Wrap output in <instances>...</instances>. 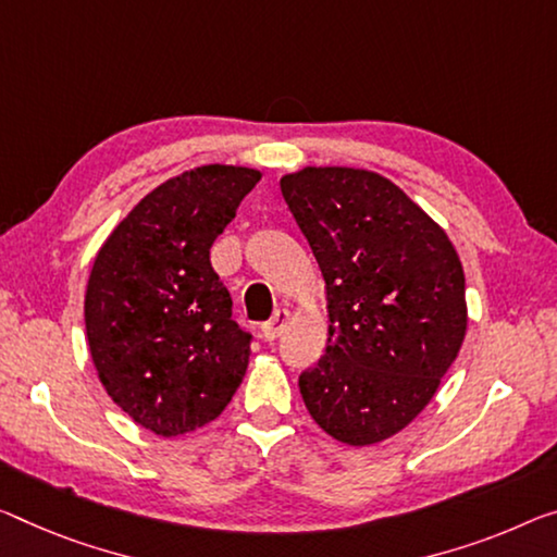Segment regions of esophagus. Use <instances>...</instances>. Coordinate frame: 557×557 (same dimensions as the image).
I'll return each mask as SVG.
<instances>
[{
  "instance_id": "obj_1",
  "label": "esophagus",
  "mask_w": 557,
  "mask_h": 557,
  "mask_svg": "<svg viewBox=\"0 0 557 557\" xmlns=\"http://www.w3.org/2000/svg\"><path fill=\"white\" fill-rule=\"evenodd\" d=\"M288 323H290V313L286 311V308H278V311L273 313V319L261 326V336L267 341H276L281 333L286 331Z\"/></svg>"
}]
</instances>
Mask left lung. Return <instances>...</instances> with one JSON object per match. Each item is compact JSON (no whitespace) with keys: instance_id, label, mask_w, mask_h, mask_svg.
Returning <instances> with one entry per match:
<instances>
[{"instance_id":"8db88e82","label":"left lung","mask_w":557,"mask_h":557,"mask_svg":"<svg viewBox=\"0 0 557 557\" xmlns=\"http://www.w3.org/2000/svg\"><path fill=\"white\" fill-rule=\"evenodd\" d=\"M281 194L326 281V356L298 379L308 413L346 446L416 421L468 331L456 246L391 182L356 166H304Z\"/></svg>"}]
</instances>
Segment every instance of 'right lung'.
Listing matches in <instances>:
<instances>
[{"label":"right lung","mask_w":557,"mask_h":557,"mask_svg":"<svg viewBox=\"0 0 557 557\" xmlns=\"http://www.w3.org/2000/svg\"><path fill=\"white\" fill-rule=\"evenodd\" d=\"M259 178L231 164L171 176L94 259L84 294L94 368L111 400L164 438L219 418L246 375L251 336L231 319L209 249Z\"/></svg>","instance_id":"right-lung-1"}]
</instances>
